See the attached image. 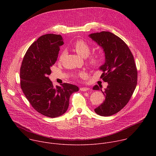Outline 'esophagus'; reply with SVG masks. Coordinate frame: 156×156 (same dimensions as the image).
Wrapping results in <instances>:
<instances>
[{"mask_svg":"<svg viewBox=\"0 0 156 156\" xmlns=\"http://www.w3.org/2000/svg\"><path fill=\"white\" fill-rule=\"evenodd\" d=\"M90 90V88H88V87H80V91H84V92L87 91L88 90Z\"/></svg>","mask_w":156,"mask_h":156,"instance_id":"1","label":"esophagus"}]
</instances>
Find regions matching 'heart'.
Instances as JSON below:
<instances>
[{
	"instance_id": "heart-1",
	"label": "heart",
	"mask_w": 156,
	"mask_h": 156,
	"mask_svg": "<svg viewBox=\"0 0 156 156\" xmlns=\"http://www.w3.org/2000/svg\"><path fill=\"white\" fill-rule=\"evenodd\" d=\"M73 48L76 51V52L81 55L83 57H86L88 56L91 52V47L89 44L84 41V40L80 39L76 41L73 45ZM65 54V52L64 51H62L60 55V60H61L64 55ZM104 58V55L102 53H97V54H93L89 57L88 62L91 66H98L103 60ZM84 73L83 72H80L78 74L75 75L76 78H78V76H81L84 75Z\"/></svg>"
}]
</instances>
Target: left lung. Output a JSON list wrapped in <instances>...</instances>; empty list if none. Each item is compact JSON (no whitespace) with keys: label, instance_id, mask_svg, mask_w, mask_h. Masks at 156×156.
<instances>
[{"label":"left lung","instance_id":"obj_1","mask_svg":"<svg viewBox=\"0 0 156 156\" xmlns=\"http://www.w3.org/2000/svg\"><path fill=\"white\" fill-rule=\"evenodd\" d=\"M90 37L104 49L105 62L99 69L103 72L101 78L108 83L104 92L98 85L93 87L105 96L104 102L94 111L101 116H110L122 110L132 96L137 84V69L129 48L117 36L102 31Z\"/></svg>","mask_w":156,"mask_h":156}]
</instances>
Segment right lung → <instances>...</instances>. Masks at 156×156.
<instances>
[{
    "label": "right lung",
    "instance_id": "right-lung-1",
    "mask_svg": "<svg viewBox=\"0 0 156 156\" xmlns=\"http://www.w3.org/2000/svg\"><path fill=\"white\" fill-rule=\"evenodd\" d=\"M63 44L61 35L41 36L28 48L20 68V86L27 99L37 112L51 118L63 115L68 109L70 96L79 90L69 83L54 87L48 77Z\"/></svg>",
    "mask_w": 156,
    "mask_h": 156
}]
</instances>
